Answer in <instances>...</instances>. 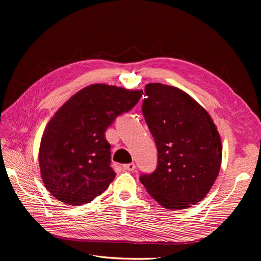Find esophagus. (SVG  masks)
I'll return each mask as SVG.
<instances>
[{
  "instance_id": "obj_1",
  "label": "esophagus",
  "mask_w": 261,
  "mask_h": 261,
  "mask_svg": "<svg viewBox=\"0 0 261 261\" xmlns=\"http://www.w3.org/2000/svg\"><path fill=\"white\" fill-rule=\"evenodd\" d=\"M136 169V165L134 164V163H128V164H124L123 165V170L124 171H134Z\"/></svg>"
}]
</instances>
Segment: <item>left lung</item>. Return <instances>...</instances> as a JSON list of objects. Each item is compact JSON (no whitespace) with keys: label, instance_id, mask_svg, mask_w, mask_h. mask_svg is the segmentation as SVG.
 Returning a JSON list of instances; mask_svg holds the SVG:
<instances>
[{"label":"left lung","instance_id":"obj_1","mask_svg":"<svg viewBox=\"0 0 261 261\" xmlns=\"http://www.w3.org/2000/svg\"><path fill=\"white\" fill-rule=\"evenodd\" d=\"M143 115L154 139L156 169L141 181L162 207L185 209L202 200L219 174L222 146L206 110L175 87L148 84Z\"/></svg>","mask_w":261,"mask_h":261}]
</instances>
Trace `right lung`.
<instances>
[{
    "label": "right lung",
    "instance_id": "1",
    "mask_svg": "<svg viewBox=\"0 0 261 261\" xmlns=\"http://www.w3.org/2000/svg\"><path fill=\"white\" fill-rule=\"evenodd\" d=\"M143 91L103 84L78 91L51 118L39 151L46 189L70 206L92 201L115 177L106 130L137 105Z\"/></svg>",
    "mask_w": 261,
    "mask_h": 261
}]
</instances>
